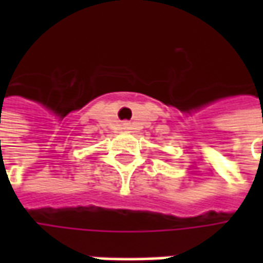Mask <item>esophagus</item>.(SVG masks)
I'll list each match as a JSON object with an SVG mask.
<instances>
[{"label":"esophagus","mask_w":263,"mask_h":263,"mask_svg":"<svg viewBox=\"0 0 263 263\" xmlns=\"http://www.w3.org/2000/svg\"><path fill=\"white\" fill-rule=\"evenodd\" d=\"M124 126H128V124H124Z\"/></svg>","instance_id":"esophagus-1"}]
</instances>
